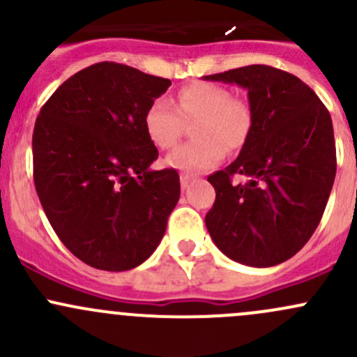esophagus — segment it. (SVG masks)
<instances>
[{
	"mask_svg": "<svg viewBox=\"0 0 357 357\" xmlns=\"http://www.w3.org/2000/svg\"><path fill=\"white\" fill-rule=\"evenodd\" d=\"M193 179H195V178H193V176H190V174H181V176H179V181H181V188L183 190L188 188V186L193 183Z\"/></svg>",
	"mask_w": 357,
	"mask_h": 357,
	"instance_id": "34e87169",
	"label": "esophagus"
}]
</instances>
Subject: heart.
Wrapping results in <instances>:
<instances>
[{
	"label": "heart",
	"instance_id": "heart-1",
	"mask_svg": "<svg viewBox=\"0 0 357 357\" xmlns=\"http://www.w3.org/2000/svg\"><path fill=\"white\" fill-rule=\"evenodd\" d=\"M195 142L178 146L165 164L185 172H200L214 167L222 158V146L236 150L247 142L252 129V109L247 100L231 96L228 88L214 82L195 81L179 88L176 107L157 98L145 114V131L160 150L179 142L186 122H193Z\"/></svg>",
	"mask_w": 357,
	"mask_h": 357
}]
</instances>
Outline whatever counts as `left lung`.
<instances>
[{"label":"left lung","instance_id":"1","mask_svg":"<svg viewBox=\"0 0 357 357\" xmlns=\"http://www.w3.org/2000/svg\"><path fill=\"white\" fill-rule=\"evenodd\" d=\"M207 81L248 91L252 129L235 162L214 172L215 202L205 226L219 250L254 268L294 257L325 212L337 172L330 112L295 75L269 66H247ZM233 175H247L245 185Z\"/></svg>","mask_w":357,"mask_h":357}]
</instances>
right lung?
Masks as SVG:
<instances>
[{
  "instance_id": "add662e5",
  "label": "right lung",
  "mask_w": 357,
  "mask_h": 357,
  "mask_svg": "<svg viewBox=\"0 0 357 357\" xmlns=\"http://www.w3.org/2000/svg\"><path fill=\"white\" fill-rule=\"evenodd\" d=\"M171 81L100 62L68 77L43 105L32 135L34 185L50 225L72 254L103 271L152 255L179 200L176 169L152 171L150 103Z\"/></svg>"
}]
</instances>
